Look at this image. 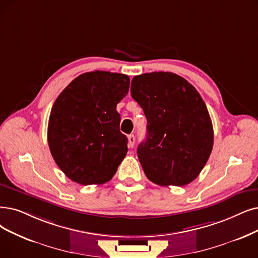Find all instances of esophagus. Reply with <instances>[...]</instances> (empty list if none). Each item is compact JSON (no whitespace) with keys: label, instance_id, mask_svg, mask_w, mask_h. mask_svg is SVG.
<instances>
[{"label":"esophagus","instance_id":"1","mask_svg":"<svg viewBox=\"0 0 258 258\" xmlns=\"http://www.w3.org/2000/svg\"><path fill=\"white\" fill-rule=\"evenodd\" d=\"M135 143H136V137L133 135H129L128 136V146L130 148H133V146H135Z\"/></svg>","mask_w":258,"mask_h":258}]
</instances>
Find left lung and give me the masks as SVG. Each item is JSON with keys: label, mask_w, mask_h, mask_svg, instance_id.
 <instances>
[{"label": "left lung", "mask_w": 258, "mask_h": 258, "mask_svg": "<svg viewBox=\"0 0 258 258\" xmlns=\"http://www.w3.org/2000/svg\"><path fill=\"white\" fill-rule=\"evenodd\" d=\"M131 96L147 118L138 157L146 177L161 186H184L199 176L214 144L207 106L198 91L170 72L135 76Z\"/></svg>", "instance_id": "8db88e82"}]
</instances>
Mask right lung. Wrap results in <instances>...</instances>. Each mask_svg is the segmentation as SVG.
<instances>
[{
  "label": "right lung",
  "instance_id": "right-lung-1",
  "mask_svg": "<svg viewBox=\"0 0 258 258\" xmlns=\"http://www.w3.org/2000/svg\"><path fill=\"white\" fill-rule=\"evenodd\" d=\"M127 75L94 71L81 74L51 108L47 141L59 168L82 185L104 184L126 157L128 139L119 131L116 105L128 94Z\"/></svg>",
  "mask_w": 258,
  "mask_h": 258
}]
</instances>
